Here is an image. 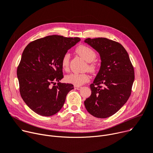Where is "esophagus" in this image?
<instances>
[{"instance_id": "esophagus-1", "label": "esophagus", "mask_w": 153, "mask_h": 153, "mask_svg": "<svg viewBox=\"0 0 153 153\" xmlns=\"http://www.w3.org/2000/svg\"><path fill=\"white\" fill-rule=\"evenodd\" d=\"M81 87H80V86H74V88L75 89H77V90H80V89H81Z\"/></svg>"}]
</instances>
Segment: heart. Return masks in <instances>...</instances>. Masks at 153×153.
Masks as SVG:
<instances>
[{"label":"heart","instance_id":"obj_1","mask_svg":"<svg viewBox=\"0 0 153 153\" xmlns=\"http://www.w3.org/2000/svg\"><path fill=\"white\" fill-rule=\"evenodd\" d=\"M76 52L81 57H82L86 62L88 63L87 65L88 69L91 72H95L97 68L96 63L94 62V60L97 57V53L95 51L87 45H80L76 48ZM69 53H65L62 58V61H61V65H62V67L64 70L67 71L69 69ZM90 76L87 73H74L69 74L65 77V80L67 82L72 84L76 86L82 85L88 82Z\"/></svg>","mask_w":153,"mask_h":153}]
</instances>
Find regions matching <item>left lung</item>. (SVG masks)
Masks as SVG:
<instances>
[{
    "instance_id": "left-lung-1",
    "label": "left lung",
    "mask_w": 153,
    "mask_h": 153,
    "mask_svg": "<svg viewBox=\"0 0 153 153\" xmlns=\"http://www.w3.org/2000/svg\"><path fill=\"white\" fill-rule=\"evenodd\" d=\"M101 57V67L84 101L88 113L98 118L114 114L129 98L135 79L134 68L124 47L107 38L85 40Z\"/></svg>"
}]
</instances>
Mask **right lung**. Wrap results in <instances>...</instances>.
<instances>
[{"instance_id":"obj_1","label":"right lung","mask_w":153,"mask_h":153,"mask_svg":"<svg viewBox=\"0 0 153 153\" xmlns=\"http://www.w3.org/2000/svg\"><path fill=\"white\" fill-rule=\"evenodd\" d=\"M80 40L79 37L52 35L34 40L25 48L17 68L19 92L36 113L51 116L62 108L74 85L59 82L63 78L61 61Z\"/></svg>"}]
</instances>
